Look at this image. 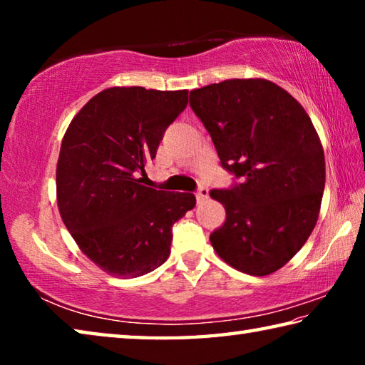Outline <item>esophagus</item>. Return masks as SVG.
<instances>
[{
	"label": "esophagus",
	"instance_id": "34e87169",
	"mask_svg": "<svg viewBox=\"0 0 365 365\" xmlns=\"http://www.w3.org/2000/svg\"><path fill=\"white\" fill-rule=\"evenodd\" d=\"M207 196H209V190L205 188V187H201L200 190L196 191V201L197 202H202L205 200H207Z\"/></svg>",
	"mask_w": 365,
	"mask_h": 365
}]
</instances>
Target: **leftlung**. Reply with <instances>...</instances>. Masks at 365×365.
<instances>
[{
  "mask_svg": "<svg viewBox=\"0 0 365 365\" xmlns=\"http://www.w3.org/2000/svg\"><path fill=\"white\" fill-rule=\"evenodd\" d=\"M222 168L235 177L212 190L225 206L211 233L217 255L240 272L269 275L307 242L325 188V158L311 119L294 98L262 78H233L190 91Z\"/></svg>",
  "mask_w": 365,
  "mask_h": 365,
  "instance_id": "1",
  "label": "left lung"
}]
</instances>
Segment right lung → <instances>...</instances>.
Segmentation results:
<instances>
[{
  "instance_id": "right-lung-1",
  "label": "right lung",
  "mask_w": 365,
  "mask_h": 365,
  "mask_svg": "<svg viewBox=\"0 0 365 365\" xmlns=\"http://www.w3.org/2000/svg\"><path fill=\"white\" fill-rule=\"evenodd\" d=\"M188 91L114 86L73 117L56 169L64 225L98 267L135 279L170 255L172 225L193 209L191 193L145 187V165L187 108Z\"/></svg>"
}]
</instances>
